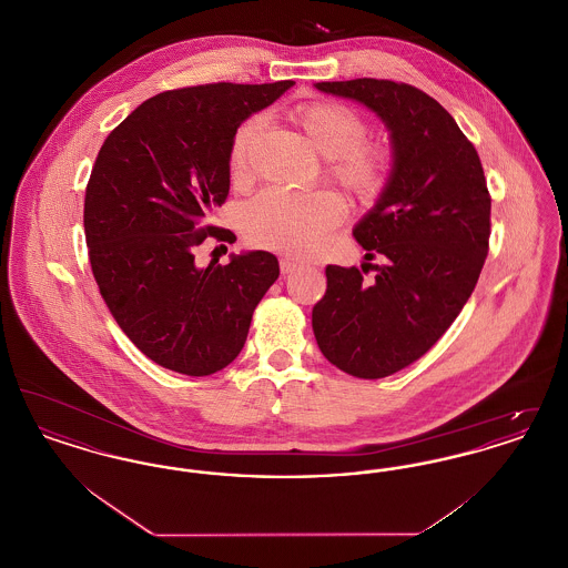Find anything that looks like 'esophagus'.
I'll return each mask as SVG.
<instances>
[{
  "label": "esophagus",
  "instance_id": "obj_1",
  "mask_svg": "<svg viewBox=\"0 0 568 568\" xmlns=\"http://www.w3.org/2000/svg\"><path fill=\"white\" fill-rule=\"evenodd\" d=\"M300 271V264L294 262V260H287V257H283L281 260V272L283 274H292V272Z\"/></svg>",
  "mask_w": 568,
  "mask_h": 568
}]
</instances>
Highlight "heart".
I'll return each mask as SVG.
<instances>
[{
  "label": "heart",
  "instance_id": "obj_1",
  "mask_svg": "<svg viewBox=\"0 0 568 568\" xmlns=\"http://www.w3.org/2000/svg\"><path fill=\"white\" fill-rule=\"evenodd\" d=\"M300 125L311 142L327 158L329 174L359 200H375L392 181L394 151L366 140L368 125L352 106L315 102L297 112ZM266 130V116L244 121L232 140L230 170L243 179L251 155ZM345 206L327 190L294 191L268 187L248 200L241 211L246 239L257 246L290 255H311L322 248L329 232L343 221Z\"/></svg>",
  "mask_w": 568,
  "mask_h": 568
}]
</instances>
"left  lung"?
I'll return each mask as SVG.
<instances>
[{
    "label": "left lung",
    "instance_id": "left-lung-1",
    "mask_svg": "<svg viewBox=\"0 0 568 568\" xmlns=\"http://www.w3.org/2000/svg\"><path fill=\"white\" fill-rule=\"evenodd\" d=\"M375 110L392 134L394 172L353 239L376 276L327 266L313 308L320 349L343 373L383 378L430 352L473 294L489 251L484 165L454 116L422 89L383 79L317 82Z\"/></svg>",
    "mask_w": 568,
    "mask_h": 568
}]
</instances>
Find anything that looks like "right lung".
<instances>
[{
	"mask_svg": "<svg viewBox=\"0 0 568 568\" xmlns=\"http://www.w3.org/2000/svg\"><path fill=\"white\" fill-rule=\"evenodd\" d=\"M292 84L163 91L123 119L95 158L84 191L91 271L114 322L168 371L206 377L232 364L278 278V260L266 251L200 268L195 248L236 241L206 223L230 193L232 140L248 114Z\"/></svg>",
	"mask_w": 568,
	"mask_h": 568,
	"instance_id": "add662e5",
	"label": "right lung"
}]
</instances>
